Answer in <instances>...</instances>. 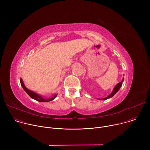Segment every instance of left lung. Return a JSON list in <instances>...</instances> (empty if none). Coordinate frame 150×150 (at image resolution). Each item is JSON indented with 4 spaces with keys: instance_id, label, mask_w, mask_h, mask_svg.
<instances>
[{
    "instance_id": "left-lung-1",
    "label": "left lung",
    "mask_w": 150,
    "mask_h": 150,
    "mask_svg": "<svg viewBox=\"0 0 150 150\" xmlns=\"http://www.w3.org/2000/svg\"><path fill=\"white\" fill-rule=\"evenodd\" d=\"M123 81H124V78H123V79H122V81H121V82H119L118 83H117V85H116V86L114 87L113 91L112 92V93H111V94H110L109 96H108V97H105V98H101V99H98V100H105L109 99V98H110L112 97L113 96H114V95H115V94H116L117 93V91L119 90V89H120V87H122V83H123Z\"/></svg>"
}]
</instances>
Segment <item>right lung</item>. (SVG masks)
I'll return each instance as SVG.
<instances>
[{"instance_id":"1","label":"right lung","mask_w":150,"mask_h":150,"mask_svg":"<svg viewBox=\"0 0 150 150\" xmlns=\"http://www.w3.org/2000/svg\"><path fill=\"white\" fill-rule=\"evenodd\" d=\"M20 82H21V86L23 87V89H24V91L27 93V94L31 98H32L34 99V100H35L38 101H40V102L50 101H52L53 100H54V99L56 97V96H57V94H54L51 98H45V97H43L42 96H41V95L38 94L37 93H35V92H34V91H31V90H28V89L25 86V85H24V82H23V80L22 79V78H20Z\"/></svg>"}]
</instances>
